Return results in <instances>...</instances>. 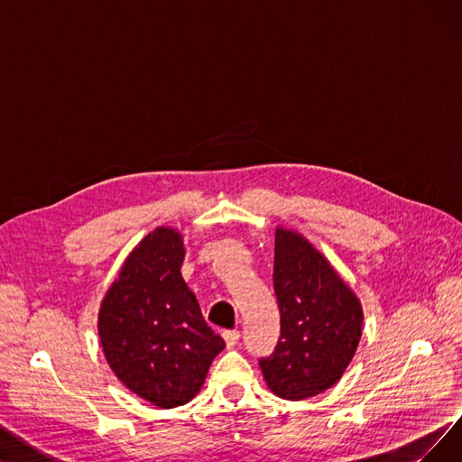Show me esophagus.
Wrapping results in <instances>:
<instances>
[{"label":"esophagus","mask_w":462,"mask_h":462,"mask_svg":"<svg viewBox=\"0 0 462 462\" xmlns=\"http://www.w3.org/2000/svg\"><path fill=\"white\" fill-rule=\"evenodd\" d=\"M223 337H225V343L228 348H234L239 341V331L237 329H225L223 331Z\"/></svg>","instance_id":"obj_1"}]
</instances>
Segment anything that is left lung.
<instances>
[{"label":"left lung","instance_id":"1","mask_svg":"<svg viewBox=\"0 0 462 462\" xmlns=\"http://www.w3.org/2000/svg\"><path fill=\"white\" fill-rule=\"evenodd\" d=\"M273 290L281 337L260 369L288 401L319 395L343 376L361 337L363 312L352 290L309 241L277 228Z\"/></svg>","mask_w":462,"mask_h":462}]
</instances>
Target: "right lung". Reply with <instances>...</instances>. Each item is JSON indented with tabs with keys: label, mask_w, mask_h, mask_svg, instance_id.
<instances>
[{
	"label": "right lung",
	"mask_w": 462,
	"mask_h": 462,
	"mask_svg": "<svg viewBox=\"0 0 462 462\" xmlns=\"http://www.w3.org/2000/svg\"><path fill=\"white\" fill-rule=\"evenodd\" d=\"M181 234L157 228L129 254L99 312L108 365L133 393L174 408L200 392L225 348L181 277Z\"/></svg>",
	"instance_id": "right-lung-1"
}]
</instances>
